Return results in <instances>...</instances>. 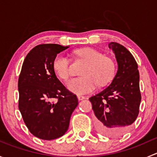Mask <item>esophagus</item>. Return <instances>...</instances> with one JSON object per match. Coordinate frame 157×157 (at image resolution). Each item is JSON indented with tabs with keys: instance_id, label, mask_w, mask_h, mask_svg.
Wrapping results in <instances>:
<instances>
[{
	"instance_id": "34e87169",
	"label": "esophagus",
	"mask_w": 157,
	"mask_h": 157,
	"mask_svg": "<svg viewBox=\"0 0 157 157\" xmlns=\"http://www.w3.org/2000/svg\"><path fill=\"white\" fill-rule=\"evenodd\" d=\"M77 99H78L79 100H83V99H86V97H85V96H80V95H78V96H77Z\"/></svg>"
}]
</instances>
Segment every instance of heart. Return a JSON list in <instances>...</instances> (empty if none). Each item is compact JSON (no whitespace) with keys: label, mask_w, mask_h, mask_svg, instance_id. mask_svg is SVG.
<instances>
[{"label":"heart","mask_w":157,"mask_h":157,"mask_svg":"<svg viewBox=\"0 0 157 157\" xmlns=\"http://www.w3.org/2000/svg\"><path fill=\"white\" fill-rule=\"evenodd\" d=\"M75 54L86 62L82 71L83 77L74 78L67 83V89L77 95L91 93L98 84L103 86L108 83L115 73L113 61L102 53L92 48L77 49ZM54 72L64 81L67 80L70 76L69 59L63 54H58L52 61Z\"/></svg>","instance_id":"1"}]
</instances>
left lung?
Masks as SVG:
<instances>
[{
	"label": "left lung",
	"instance_id": "obj_1",
	"mask_svg": "<svg viewBox=\"0 0 157 157\" xmlns=\"http://www.w3.org/2000/svg\"><path fill=\"white\" fill-rule=\"evenodd\" d=\"M116 58L118 70L108 87L91 96L96 130L110 137L128 132L139 113L140 96L138 66L131 52L117 42L109 43Z\"/></svg>",
	"mask_w": 157,
	"mask_h": 157
}]
</instances>
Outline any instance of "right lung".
<instances>
[{
  "label": "right lung",
  "instance_id": "1",
  "mask_svg": "<svg viewBox=\"0 0 157 157\" xmlns=\"http://www.w3.org/2000/svg\"><path fill=\"white\" fill-rule=\"evenodd\" d=\"M68 48L58 44L37 45L26 55L19 77V109L30 132L42 140L64 135L78 105L76 95L60 82L52 68L54 58Z\"/></svg>",
  "mask_w": 157,
  "mask_h": 157
}]
</instances>
